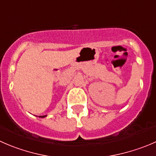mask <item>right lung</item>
<instances>
[{
	"mask_svg": "<svg viewBox=\"0 0 156 156\" xmlns=\"http://www.w3.org/2000/svg\"><path fill=\"white\" fill-rule=\"evenodd\" d=\"M45 116H40V118H43V117H45Z\"/></svg>",
	"mask_w": 156,
	"mask_h": 156,
	"instance_id": "add662e5",
	"label": "right lung"
}]
</instances>
